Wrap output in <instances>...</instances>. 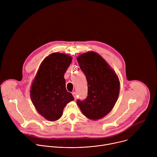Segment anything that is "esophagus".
I'll return each mask as SVG.
<instances>
[{"label": "esophagus", "mask_w": 157, "mask_h": 157, "mask_svg": "<svg viewBox=\"0 0 157 157\" xmlns=\"http://www.w3.org/2000/svg\"><path fill=\"white\" fill-rule=\"evenodd\" d=\"M72 94H73V96L75 99H76V98H77V94H76V92H73V93H72Z\"/></svg>", "instance_id": "34e87169"}]
</instances>
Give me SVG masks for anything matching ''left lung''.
Masks as SVG:
<instances>
[{
	"mask_svg": "<svg viewBox=\"0 0 157 157\" xmlns=\"http://www.w3.org/2000/svg\"><path fill=\"white\" fill-rule=\"evenodd\" d=\"M81 70L86 76L87 98L77 101L82 113L96 121L107 115L114 107L120 91L119 78L109 64L98 53L87 52L77 57Z\"/></svg>",
	"mask_w": 157,
	"mask_h": 157,
	"instance_id": "8db88e82",
	"label": "left lung"
}]
</instances>
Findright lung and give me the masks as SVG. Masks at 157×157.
<instances>
[{"label": "right lung", "instance_id": "right-lung-1", "mask_svg": "<svg viewBox=\"0 0 157 157\" xmlns=\"http://www.w3.org/2000/svg\"><path fill=\"white\" fill-rule=\"evenodd\" d=\"M72 57L53 53L40 65L30 87V98L38 113L49 121L58 120L66 104L74 100L67 91L64 75Z\"/></svg>", "mask_w": 157, "mask_h": 157}]
</instances>
